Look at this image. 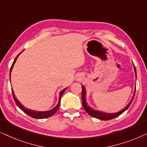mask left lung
Wrapping results in <instances>:
<instances>
[{
    "label": "left lung",
    "mask_w": 147,
    "mask_h": 147,
    "mask_svg": "<svg viewBox=\"0 0 147 147\" xmlns=\"http://www.w3.org/2000/svg\"><path fill=\"white\" fill-rule=\"evenodd\" d=\"M134 69H135V74L136 75V68L135 66L134 65ZM135 90H136V88H135ZM135 94L133 95V98L131 100L129 104L127 105V107H125L123 110L119 111V112L116 113H103L102 111H96L94 110V109H92L91 107H90L89 106H88L87 103L86 102V92H85V88H84V86H82V106H83L84 110L86 111V113H88V115L91 116V117H94V118H96V119H98L100 120H103V121H108V120H111V119H113L115 118L119 117V115H121L122 113H123L125 111L127 110V109L129 108L130 107V105H131L132 101H133L134 96H135Z\"/></svg>",
    "instance_id": "left-lung-1"
}]
</instances>
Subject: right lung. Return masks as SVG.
Wrapping results in <instances>:
<instances>
[{"label":"right lung","mask_w":147,"mask_h":147,"mask_svg":"<svg viewBox=\"0 0 147 147\" xmlns=\"http://www.w3.org/2000/svg\"><path fill=\"white\" fill-rule=\"evenodd\" d=\"M20 54H18V55L16 56V57L15 58V59H14V61L13 62V63H12V65L11 67V70H10V73H11L12 71V67H13L14 66V64L15 63L16 59H17L18 55H19ZM10 75H11V73H10ZM67 89V88H65V89H63L62 91L60 92V97H59V103H58L57 106H56L55 108L53 109L51 111H42V112H41V111H32V110H30V109H28L24 107L23 105H22L21 103H20L19 101H18L16 98L14 96V92L13 90H12V96H13V98H14V100L15 101L16 104L17 106L19 107V108L21 109V110L23 111L24 113H25L26 114H27L28 115H29L30 117H31L32 118H35V119H46V118H48V117H50L51 116H53V115L55 114V113L57 112L58 111V109H59V107H60V101H61V96L64 93V92L65 91V90Z\"/></svg>","instance_id":"1"}]
</instances>
